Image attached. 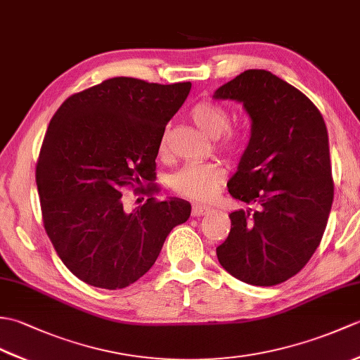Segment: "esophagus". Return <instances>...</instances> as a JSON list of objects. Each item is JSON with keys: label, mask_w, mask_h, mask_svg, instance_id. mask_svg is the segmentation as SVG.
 I'll use <instances>...</instances> for the list:
<instances>
[{"label": "esophagus", "mask_w": 360, "mask_h": 360, "mask_svg": "<svg viewBox=\"0 0 360 360\" xmlns=\"http://www.w3.org/2000/svg\"><path fill=\"white\" fill-rule=\"evenodd\" d=\"M207 213H210V209L205 207V205H198V204H195L193 207H192V217H195V218L204 217V215H207Z\"/></svg>", "instance_id": "1"}]
</instances>
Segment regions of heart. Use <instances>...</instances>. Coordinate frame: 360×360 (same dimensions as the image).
Listing matches in <instances>:
<instances>
[{"instance_id": "heart-1", "label": "heart", "mask_w": 360, "mask_h": 360, "mask_svg": "<svg viewBox=\"0 0 360 360\" xmlns=\"http://www.w3.org/2000/svg\"><path fill=\"white\" fill-rule=\"evenodd\" d=\"M190 119L202 131L217 137L218 148L227 156H236L241 150V137L229 129L231 116L226 108L210 101L196 102L188 111ZM168 133L164 131L159 141V151L167 150ZM226 172L218 164H187L170 178V187L176 193L195 201H209L224 184Z\"/></svg>"}]
</instances>
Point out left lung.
<instances>
[{"instance_id":"8db88e82","label":"left lung","mask_w":360,"mask_h":360,"mask_svg":"<svg viewBox=\"0 0 360 360\" xmlns=\"http://www.w3.org/2000/svg\"><path fill=\"white\" fill-rule=\"evenodd\" d=\"M213 98L243 103L252 120L238 170L227 182L235 200L231 232L217 248L224 269L254 286L300 272L319 248L334 198L322 114L297 88L264 70H248Z\"/></svg>"}]
</instances>
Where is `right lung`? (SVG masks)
I'll use <instances>...</instances> for the list:
<instances>
[{"label": "right lung", "instance_id": "1", "mask_svg": "<svg viewBox=\"0 0 360 360\" xmlns=\"http://www.w3.org/2000/svg\"><path fill=\"white\" fill-rule=\"evenodd\" d=\"M190 88L114 77L68 97L51 119L35 172L44 231L88 285L114 290L137 281L188 219L192 205L179 198L150 196L128 212L122 190L158 192L159 141Z\"/></svg>", "mask_w": 360, "mask_h": 360}]
</instances>
